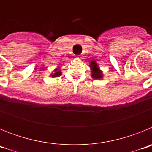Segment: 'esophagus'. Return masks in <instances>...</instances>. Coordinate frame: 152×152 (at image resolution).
Listing matches in <instances>:
<instances>
[{
  "instance_id": "obj_1",
  "label": "esophagus",
  "mask_w": 152,
  "mask_h": 152,
  "mask_svg": "<svg viewBox=\"0 0 152 152\" xmlns=\"http://www.w3.org/2000/svg\"><path fill=\"white\" fill-rule=\"evenodd\" d=\"M76 57L78 58H81V56H80V55H77V56H76Z\"/></svg>"
}]
</instances>
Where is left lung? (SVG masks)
Listing matches in <instances>:
<instances>
[{"instance_id":"left-lung-1","label":"left lung","mask_w":152,"mask_h":152,"mask_svg":"<svg viewBox=\"0 0 152 152\" xmlns=\"http://www.w3.org/2000/svg\"><path fill=\"white\" fill-rule=\"evenodd\" d=\"M91 67L92 68V77L93 78L95 79H100L102 78V74L100 70L98 69L96 66V63L94 61L91 62Z\"/></svg>"}]
</instances>
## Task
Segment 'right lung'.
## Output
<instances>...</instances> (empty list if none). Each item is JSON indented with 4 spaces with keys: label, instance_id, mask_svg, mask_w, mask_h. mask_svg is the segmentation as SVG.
I'll list each match as a JSON object with an SVG mask.
<instances>
[{
    "label": "right lung",
    "instance_id": "add662e5",
    "mask_svg": "<svg viewBox=\"0 0 152 152\" xmlns=\"http://www.w3.org/2000/svg\"><path fill=\"white\" fill-rule=\"evenodd\" d=\"M61 75V72H60L59 70L58 71V70L56 69V72L54 73V75H52V77H58V76H60Z\"/></svg>",
    "mask_w": 152,
    "mask_h": 152
}]
</instances>
